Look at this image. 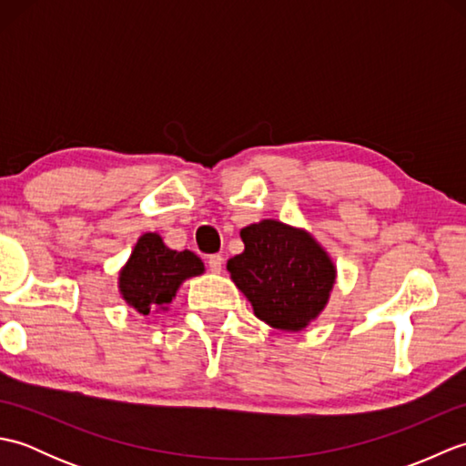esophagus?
Returning a JSON list of instances; mask_svg holds the SVG:
<instances>
[{
	"instance_id": "34e87169",
	"label": "esophagus",
	"mask_w": 466,
	"mask_h": 466,
	"mask_svg": "<svg viewBox=\"0 0 466 466\" xmlns=\"http://www.w3.org/2000/svg\"><path fill=\"white\" fill-rule=\"evenodd\" d=\"M208 268H210L216 274H220L222 268H224V258H222V256L220 254L208 256Z\"/></svg>"
}]
</instances>
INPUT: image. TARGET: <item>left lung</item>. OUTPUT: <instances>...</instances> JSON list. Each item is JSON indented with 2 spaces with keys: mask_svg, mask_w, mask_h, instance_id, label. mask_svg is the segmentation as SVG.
<instances>
[{
  "mask_svg": "<svg viewBox=\"0 0 466 466\" xmlns=\"http://www.w3.org/2000/svg\"><path fill=\"white\" fill-rule=\"evenodd\" d=\"M244 252L226 268L254 314L276 330H304L329 304L336 266L310 232L279 220L240 230Z\"/></svg>",
  "mask_w": 466,
  "mask_h": 466,
  "instance_id": "1",
  "label": "left lung"
}]
</instances>
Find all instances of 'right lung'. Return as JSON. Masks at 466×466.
Wrapping results in <instances>:
<instances>
[{"label": "right lung", "mask_w": 466, "mask_h": 466, "mask_svg": "<svg viewBox=\"0 0 466 466\" xmlns=\"http://www.w3.org/2000/svg\"><path fill=\"white\" fill-rule=\"evenodd\" d=\"M202 272L204 262L194 252L170 250L160 234L146 232L120 270L117 289L127 306L147 316L152 310H166L182 282Z\"/></svg>", "instance_id": "right-lung-1"}]
</instances>
